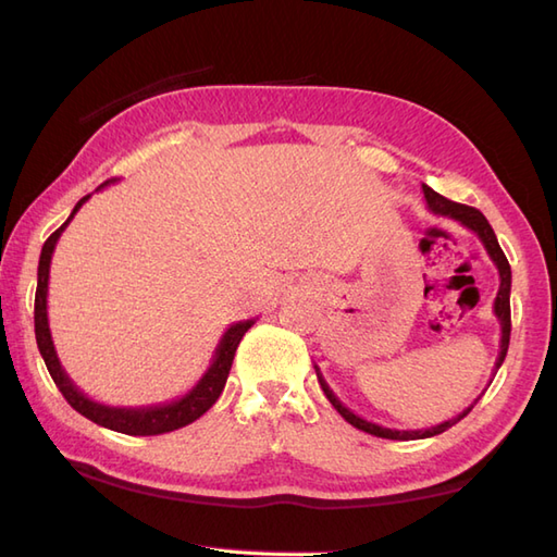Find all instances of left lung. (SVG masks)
Returning <instances> with one entry per match:
<instances>
[{"instance_id":"8db88e82","label":"left lung","mask_w":557,"mask_h":557,"mask_svg":"<svg viewBox=\"0 0 557 557\" xmlns=\"http://www.w3.org/2000/svg\"><path fill=\"white\" fill-rule=\"evenodd\" d=\"M423 198H425V206H429V210L433 212V215L457 220L459 224H465L467 230L474 232V234L479 236V239H481L483 248H486V253L491 256L495 268H498L500 289H498V297H495V301H493V313H495V318H498V323H500V351H498V359H495V366H493V375H495V373H498L500 366H503L505 357H507V347H510V327H512V323H510V287H512V270H510V263H507V258H505L503 248H500V244H498V236H495L493 227L488 224V220L483 218L481 210L469 208V206H461V203H455V200H447L445 196L435 194L433 188L425 186V184H423ZM315 375H318V383H321V387H323L325 397L330 399V405H333V407L342 413V419L349 421V423L354 425V429L366 431V433H371V435H375V437H387V441H421V437H433V435H437V433L453 429V425H455L457 421L465 419L467 413H469L471 409H474L476 401L481 399V397H476L474 405L467 407L461 413H457L455 419L443 421V423H437V425H431V429H421V431H397V429H385V425H377V423H373V421H366V419L357 417V413H354L351 409H347L345 405H342V401L337 399V395L333 393V389H330V385L325 383V377H323V373H321V369H318V366H315Z\"/></svg>"}]
</instances>
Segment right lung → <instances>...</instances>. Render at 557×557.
<instances>
[{
	"mask_svg": "<svg viewBox=\"0 0 557 557\" xmlns=\"http://www.w3.org/2000/svg\"><path fill=\"white\" fill-rule=\"evenodd\" d=\"M114 180L104 182L102 186H108ZM88 198L90 196H83L78 200L74 210H71L69 220L54 234H50V239L45 242L40 251L38 289H35V339H38L40 357L45 359L47 371H50L59 393L64 395V399L71 407H74L78 413H83L86 419H90L92 423L104 425V429L116 431V433H126V435H160V433L184 429V425L194 423L198 417H203V413L215 405L218 397L222 395L224 383H227V375L232 369V361H234V351L239 347L246 330L256 323V318H251V321H239L227 327V333L222 335L215 354H212L208 371L200 375V381L180 399L164 401V405H148V407H110V405H102V401L90 399L88 395H83L74 385V381L66 375V371L62 369V363H59V357L54 351L50 323H47V282H50V263H52V253L59 236H62L66 224L74 220V215Z\"/></svg>",
	"mask_w": 557,
	"mask_h": 557,
	"instance_id": "add662e5",
	"label": "right lung"
}]
</instances>
